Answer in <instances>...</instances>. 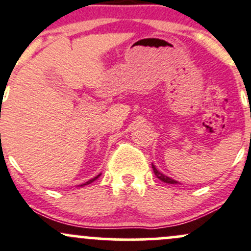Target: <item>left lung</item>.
<instances>
[{
  "instance_id": "8db88e82",
  "label": "left lung",
  "mask_w": 251,
  "mask_h": 251,
  "mask_svg": "<svg viewBox=\"0 0 251 251\" xmlns=\"http://www.w3.org/2000/svg\"><path fill=\"white\" fill-rule=\"evenodd\" d=\"M151 166H152V171H154L155 176H156L161 181H163V183H167V184H178V181L174 180V179L171 178V176H165L163 173H161L160 171L155 167L154 163H151Z\"/></svg>"
}]
</instances>
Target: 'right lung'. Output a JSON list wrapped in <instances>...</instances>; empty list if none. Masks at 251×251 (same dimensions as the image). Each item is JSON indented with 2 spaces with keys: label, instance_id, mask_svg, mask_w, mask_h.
<instances>
[{
  "label": "right lung",
  "instance_id": "add662e5",
  "mask_svg": "<svg viewBox=\"0 0 251 251\" xmlns=\"http://www.w3.org/2000/svg\"><path fill=\"white\" fill-rule=\"evenodd\" d=\"M101 176V174H99V176H95V178H92V179H90V180H88V181H86V183L81 184V185H79V186H84V185H88V184H90V183H92V181H94V180H96V179H97V178H99V176Z\"/></svg>",
  "mask_w": 251,
  "mask_h": 251
}]
</instances>
